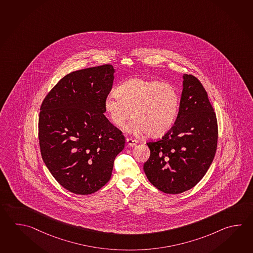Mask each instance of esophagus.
Returning <instances> with one entry per match:
<instances>
[{
	"instance_id": "esophagus-1",
	"label": "esophagus",
	"mask_w": 253,
	"mask_h": 253,
	"mask_svg": "<svg viewBox=\"0 0 253 253\" xmlns=\"http://www.w3.org/2000/svg\"><path fill=\"white\" fill-rule=\"evenodd\" d=\"M126 141H127V144H128L129 147H134L138 143V141L136 139H127Z\"/></svg>"
}]
</instances>
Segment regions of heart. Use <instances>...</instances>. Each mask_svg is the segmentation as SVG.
I'll use <instances>...</instances> for the list:
<instances>
[{"instance_id":"obj_1","label":"heart","mask_w":253,"mask_h":253,"mask_svg":"<svg viewBox=\"0 0 253 253\" xmlns=\"http://www.w3.org/2000/svg\"><path fill=\"white\" fill-rule=\"evenodd\" d=\"M179 105L180 97L173 84L142 78L125 81L104 100L105 112L116 127H125L132 115V132L150 138L163 136L172 128Z\"/></svg>"}]
</instances>
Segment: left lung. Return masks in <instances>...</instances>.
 <instances>
[{
	"label": "left lung",
	"mask_w": 253,
	"mask_h": 253,
	"mask_svg": "<svg viewBox=\"0 0 253 253\" xmlns=\"http://www.w3.org/2000/svg\"><path fill=\"white\" fill-rule=\"evenodd\" d=\"M216 116L207 91L192 75L183 76L175 124L162 139L148 142L143 166L150 183L166 194H180L201 180L216 152Z\"/></svg>",
	"instance_id": "left-lung-1"
}]
</instances>
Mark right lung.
Segmentation results:
<instances>
[{
  "instance_id": "obj_1",
  "label": "right lung",
  "mask_w": 253,
  "mask_h": 253,
  "mask_svg": "<svg viewBox=\"0 0 253 253\" xmlns=\"http://www.w3.org/2000/svg\"><path fill=\"white\" fill-rule=\"evenodd\" d=\"M112 65L67 74L41 107L39 139L42 159L54 178L77 195H90L111 178L125 138L109 122L104 100L111 92Z\"/></svg>"
}]
</instances>
